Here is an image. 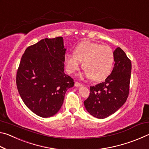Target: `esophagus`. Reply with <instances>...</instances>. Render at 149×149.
Masks as SVG:
<instances>
[{
  "mask_svg": "<svg viewBox=\"0 0 149 149\" xmlns=\"http://www.w3.org/2000/svg\"><path fill=\"white\" fill-rule=\"evenodd\" d=\"M82 85H83V84H81V83H79L77 81L75 82V87H81V86H82Z\"/></svg>",
  "mask_w": 149,
  "mask_h": 149,
  "instance_id": "esophagus-1",
  "label": "esophagus"
}]
</instances>
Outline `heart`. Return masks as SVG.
<instances>
[{
  "instance_id": "1",
  "label": "heart",
  "mask_w": 149,
  "mask_h": 149,
  "mask_svg": "<svg viewBox=\"0 0 149 149\" xmlns=\"http://www.w3.org/2000/svg\"><path fill=\"white\" fill-rule=\"evenodd\" d=\"M114 62V54L109 46L84 41L75 47L74 54L65 56L64 62L68 73L83 69L91 79L100 81L110 75Z\"/></svg>"
}]
</instances>
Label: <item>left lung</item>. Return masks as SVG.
<instances>
[{
  "label": "left lung",
  "instance_id": "1",
  "mask_svg": "<svg viewBox=\"0 0 149 149\" xmlns=\"http://www.w3.org/2000/svg\"><path fill=\"white\" fill-rule=\"evenodd\" d=\"M114 68L104 82L90 87V95L84 101L91 115L104 119L122 107L129 95L132 62L118 47L114 51Z\"/></svg>",
  "mask_w": 149,
  "mask_h": 149
}]
</instances>
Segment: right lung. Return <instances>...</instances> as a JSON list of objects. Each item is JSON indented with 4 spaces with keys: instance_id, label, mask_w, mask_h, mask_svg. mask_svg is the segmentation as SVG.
Here are the masks:
<instances>
[{
    "instance_id": "obj_1",
    "label": "right lung",
    "mask_w": 149,
    "mask_h": 149,
    "mask_svg": "<svg viewBox=\"0 0 149 149\" xmlns=\"http://www.w3.org/2000/svg\"><path fill=\"white\" fill-rule=\"evenodd\" d=\"M66 49L62 37L28 47L21 58L16 85L24 104L35 114L50 117L60 110L74 79L64 74Z\"/></svg>"
}]
</instances>
